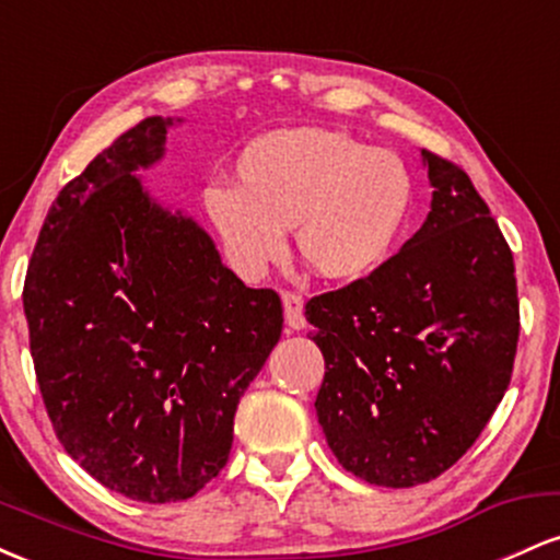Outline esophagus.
Segmentation results:
<instances>
[{
  "label": "esophagus",
  "mask_w": 560,
  "mask_h": 560,
  "mask_svg": "<svg viewBox=\"0 0 560 560\" xmlns=\"http://www.w3.org/2000/svg\"><path fill=\"white\" fill-rule=\"evenodd\" d=\"M281 302H284V318L289 329L300 331L305 329V313H302V298L294 292H284L281 294Z\"/></svg>",
  "instance_id": "obj_1"
}]
</instances>
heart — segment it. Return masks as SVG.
Returning <instances> with one entry per match:
<instances>
[{"label": "heart", "instance_id": "heart-1", "mask_svg": "<svg viewBox=\"0 0 560 560\" xmlns=\"http://www.w3.org/2000/svg\"><path fill=\"white\" fill-rule=\"evenodd\" d=\"M234 176L236 189L208 186L202 205L244 279L281 260L289 229L320 279H365L392 258L413 205L400 158L329 128H281L249 141Z\"/></svg>", "mask_w": 560, "mask_h": 560}]
</instances>
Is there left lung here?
Instances as JSON below:
<instances>
[{"label":"left lung","mask_w":560,"mask_h":560,"mask_svg":"<svg viewBox=\"0 0 560 560\" xmlns=\"http://www.w3.org/2000/svg\"><path fill=\"white\" fill-rule=\"evenodd\" d=\"M423 226L365 279L305 305L326 361L316 397L331 453L369 485L447 471L503 400L518 342L516 268L458 165L421 150Z\"/></svg>","instance_id":"obj_1"}]
</instances>
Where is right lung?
Returning <instances> with one entry per match:
<instances>
[{
  "label": "right lung",
  "instance_id": "add662e5",
  "mask_svg": "<svg viewBox=\"0 0 560 560\" xmlns=\"http://www.w3.org/2000/svg\"><path fill=\"white\" fill-rule=\"evenodd\" d=\"M178 124L144 118L62 186L23 287L62 447L141 503L191 498L226 466L236 405L284 324L279 294L244 287L208 231L141 182Z\"/></svg>",
  "mask_w": 560,
  "mask_h": 560
}]
</instances>
